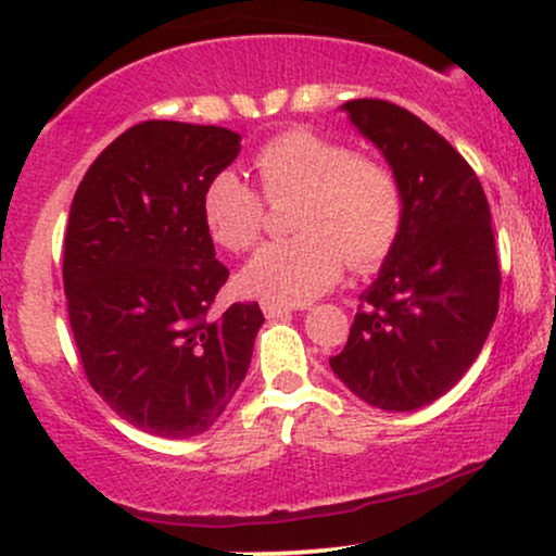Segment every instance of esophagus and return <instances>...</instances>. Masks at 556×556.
Wrapping results in <instances>:
<instances>
[{
	"label": "esophagus",
	"instance_id": "obj_1",
	"mask_svg": "<svg viewBox=\"0 0 556 556\" xmlns=\"http://www.w3.org/2000/svg\"><path fill=\"white\" fill-rule=\"evenodd\" d=\"M261 311H264L266 318H279L292 314V305H282V303H271V300H264L261 303Z\"/></svg>",
	"mask_w": 556,
	"mask_h": 556
}]
</instances>
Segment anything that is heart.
Masks as SVG:
<instances>
[{"instance_id":"b5f03b06","label":"heart","mask_w":556,"mask_h":556,"mask_svg":"<svg viewBox=\"0 0 556 556\" xmlns=\"http://www.w3.org/2000/svg\"><path fill=\"white\" fill-rule=\"evenodd\" d=\"M258 185L269 201L295 193L292 229L245 264L242 290L282 305L324 295L344 271L371 269L389 256L405 222V193L381 159L353 154L314 130H287L253 154ZM201 219L216 245L242 253L264 229V198L238 172L222 169L201 193Z\"/></svg>"}]
</instances>
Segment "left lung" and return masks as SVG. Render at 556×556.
<instances>
[{
	"mask_svg": "<svg viewBox=\"0 0 556 556\" xmlns=\"http://www.w3.org/2000/svg\"><path fill=\"white\" fill-rule=\"evenodd\" d=\"M342 110L397 175L405 222L329 366L368 405L418 410L473 366L500 311L489 201L470 164L413 112L381 99Z\"/></svg>",
	"mask_w": 556,
	"mask_h": 556,
	"instance_id": "8db88e82",
	"label": "left lung"
}]
</instances>
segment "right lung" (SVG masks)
I'll return each mask as SVG.
<instances>
[{
  "mask_svg": "<svg viewBox=\"0 0 556 556\" xmlns=\"http://www.w3.org/2000/svg\"><path fill=\"white\" fill-rule=\"evenodd\" d=\"M238 154L227 127L149 119L96 156L70 206L62 279L83 371L119 418L154 437L212 429L264 324L258 303L212 316L229 269L201 193Z\"/></svg>",
  "mask_w": 556,
  "mask_h": 556,
  "instance_id": "1",
  "label": "right lung"
}]
</instances>
